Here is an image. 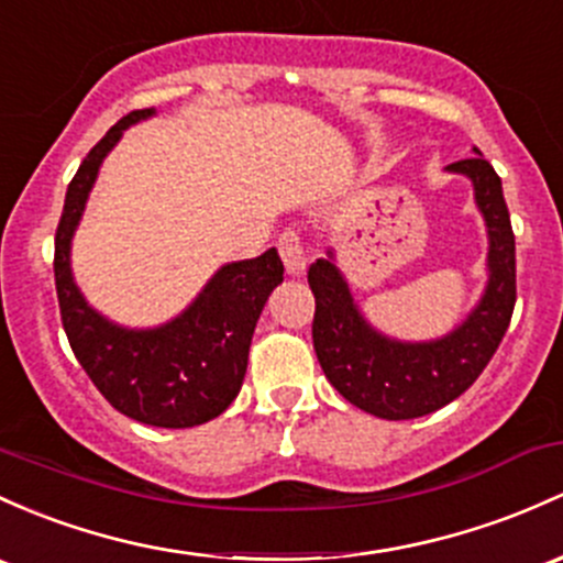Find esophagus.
I'll use <instances>...</instances> for the list:
<instances>
[{
	"label": "esophagus",
	"mask_w": 563,
	"mask_h": 563,
	"mask_svg": "<svg viewBox=\"0 0 563 563\" xmlns=\"http://www.w3.org/2000/svg\"><path fill=\"white\" fill-rule=\"evenodd\" d=\"M279 255L284 260V268L289 276H303L306 274V246L300 241V235L295 231H284L279 239Z\"/></svg>",
	"instance_id": "34e87169"
}]
</instances>
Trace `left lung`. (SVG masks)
<instances>
[{
	"label": "left lung",
	"mask_w": 563,
	"mask_h": 563,
	"mask_svg": "<svg viewBox=\"0 0 563 563\" xmlns=\"http://www.w3.org/2000/svg\"><path fill=\"white\" fill-rule=\"evenodd\" d=\"M445 172L473 183L475 207L488 233V282L462 322L434 341H397L384 335L356 306L335 252L308 268L317 298L313 349L324 376L349 402L378 419L402 421L432 413L467 391L505 338L516 306V235L501 196V179L475 150Z\"/></svg>",
	"instance_id": "left-lung-1"
}]
</instances>
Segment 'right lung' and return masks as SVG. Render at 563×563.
<instances>
[{
	"instance_id": "right-lung-1",
	"label": "right lung",
	"mask_w": 563,
	"mask_h": 563,
	"mask_svg": "<svg viewBox=\"0 0 563 563\" xmlns=\"http://www.w3.org/2000/svg\"><path fill=\"white\" fill-rule=\"evenodd\" d=\"M153 114L129 112L80 163L66 190L53 271L71 352L107 402L142 424L187 429L217 419L239 395L255 324L284 282V265L276 250L222 265L183 313L158 328H123L88 306L71 276V239L101 163L129 125Z\"/></svg>"
}]
</instances>
